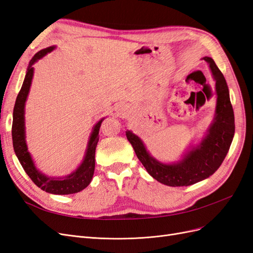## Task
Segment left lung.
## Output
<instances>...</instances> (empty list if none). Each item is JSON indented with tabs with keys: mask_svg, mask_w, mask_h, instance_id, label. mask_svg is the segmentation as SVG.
<instances>
[{
	"mask_svg": "<svg viewBox=\"0 0 253 253\" xmlns=\"http://www.w3.org/2000/svg\"><path fill=\"white\" fill-rule=\"evenodd\" d=\"M203 59L209 64L215 81L216 105L212 124L202 140L191 144L178 162L166 164L150 154L138 136L128 129L126 132L127 140L145 170L153 178L170 187L191 186L208 178L224 162L234 136V114L224 75L212 58Z\"/></svg>",
	"mask_w": 253,
	"mask_h": 253,
	"instance_id": "8db88e82",
	"label": "left lung"
}]
</instances>
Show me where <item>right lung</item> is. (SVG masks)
I'll list each match as a JSON object with an SVG mask.
<instances>
[{"instance_id":"right-lung-1","label":"right lung","mask_w":253,"mask_h":253,"mask_svg":"<svg viewBox=\"0 0 253 253\" xmlns=\"http://www.w3.org/2000/svg\"><path fill=\"white\" fill-rule=\"evenodd\" d=\"M55 48V45L43 48L40 51H38L33 59L30 60L26 71L25 79L23 81L21 90L19 91L16 104H14L13 108L11 134L14 153H16L23 169H24L30 179L35 182V185L47 193L66 195L80 192L83 189H85L90 183L91 179H93L95 171V151L99 140V129H100V126L104 118L99 120L94 126L93 131H91L87 141L86 151L82 162L77 169L74 170L71 174L62 176V177H50V176L42 173L39 169H37L26 143L25 103L34 78V64L38 60L46 56L48 52H51Z\"/></svg>"}]
</instances>
